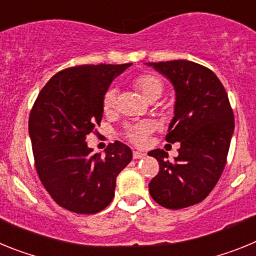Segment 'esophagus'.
<instances>
[{
	"label": "esophagus",
	"mask_w": 256,
	"mask_h": 256,
	"mask_svg": "<svg viewBox=\"0 0 256 256\" xmlns=\"http://www.w3.org/2000/svg\"><path fill=\"white\" fill-rule=\"evenodd\" d=\"M132 156H133V159H142V158H144L146 155L142 152H140V151H133Z\"/></svg>",
	"instance_id": "1"
}]
</instances>
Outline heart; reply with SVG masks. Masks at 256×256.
<instances>
[{
    "label": "heart",
    "mask_w": 256,
    "mask_h": 256,
    "mask_svg": "<svg viewBox=\"0 0 256 256\" xmlns=\"http://www.w3.org/2000/svg\"><path fill=\"white\" fill-rule=\"evenodd\" d=\"M133 86L142 94L148 101L158 100L164 92V82L155 74L144 73L138 76L133 80ZM116 106V91L110 88L105 92L102 98V108L105 112H112ZM152 130V126L148 122L130 124L124 130V137L137 146H144L148 142V134Z\"/></svg>",
    "instance_id": "obj_1"
}]
</instances>
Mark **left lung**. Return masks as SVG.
<instances>
[{
    "label": "left lung",
    "instance_id": "8db88e82",
    "mask_svg": "<svg viewBox=\"0 0 256 256\" xmlns=\"http://www.w3.org/2000/svg\"><path fill=\"white\" fill-rule=\"evenodd\" d=\"M148 65L173 83L176 108L165 140L180 144L174 162L160 148L148 152L159 162L148 191L162 206L182 209L201 202L218 183L234 134V110L223 84L206 66L187 60Z\"/></svg>",
    "mask_w": 256,
    "mask_h": 256
}]
</instances>
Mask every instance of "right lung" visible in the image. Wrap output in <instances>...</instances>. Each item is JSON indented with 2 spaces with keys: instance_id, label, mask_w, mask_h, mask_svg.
<instances>
[{
  "instance_id": "1",
  "label": "right lung",
  "mask_w": 256,
  "mask_h": 256,
  "mask_svg": "<svg viewBox=\"0 0 256 256\" xmlns=\"http://www.w3.org/2000/svg\"><path fill=\"white\" fill-rule=\"evenodd\" d=\"M130 64L79 65L50 79L29 114V136L40 180L55 202L76 214H96L114 198L116 177L132 160L122 142L92 154L87 134L102 119V98Z\"/></svg>"
}]
</instances>
